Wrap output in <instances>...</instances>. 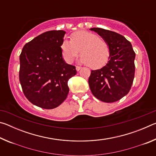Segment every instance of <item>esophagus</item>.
Listing matches in <instances>:
<instances>
[{
	"label": "esophagus",
	"mask_w": 156,
	"mask_h": 156,
	"mask_svg": "<svg viewBox=\"0 0 156 156\" xmlns=\"http://www.w3.org/2000/svg\"><path fill=\"white\" fill-rule=\"evenodd\" d=\"M80 69H81V67H79V66H76V69L77 72H78L79 70H80Z\"/></svg>",
	"instance_id": "obj_1"
}]
</instances>
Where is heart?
Listing matches in <instances>:
<instances>
[{
	"instance_id": "obj_1",
	"label": "heart",
	"mask_w": 156,
	"mask_h": 156,
	"mask_svg": "<svg viewBox=\"0 0 156 156\" xmlns=\"http://www.w3.org/2000/svg\"><path fill=\"white\" fill-rule=\"evenodd\" d=\"M65 60L71 63L80 51V62L93 69H98L107 64L110 58L109 44L94 33L78 31L71 35V41L65 40L61 44Z\"/></svg>"
}]
</instances>
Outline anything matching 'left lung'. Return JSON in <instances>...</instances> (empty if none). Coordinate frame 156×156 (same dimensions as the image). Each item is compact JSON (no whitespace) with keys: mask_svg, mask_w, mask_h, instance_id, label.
I'll return each mask as SVG.
<instances>
[{"mask_svg":"<svg viewBox=\"0 0 156 156\" xmlns=\"http://www.w3.org/2000/svg\"><path fill=\"white\" fill-rule=\"evenodd\" d=\"M107 42L110 58L107 65L91 70L89 87L94 96L105 102H113L127 94L135 76L136 54L130 42L123 36L102 28H91Z\"/></svg>","mask_w":156,"mask_h":156,"instance_id":"obj_1","label":"left lung"}]
</instances>
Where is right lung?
I'll return each instance as SVG.
<instances>
[{
  "label": "right lung",
  "instance_id": "right-lung-1",
  "mask_svg": "<svg viewBox=\"0 0 156 156\" xmlns=\"http://www.w3.org/2000/svg\"><path fill=\"white\" fill-rule=\"evenodd\" d=\"M65 31H46L26 43L20 55L19 80L23 94L43 109L58 107L67 98V82L76 67L62 58L61 44Z\"/></svg>",
  "mask_w": 156,
  "mask_h": 156
}]
</instances>
